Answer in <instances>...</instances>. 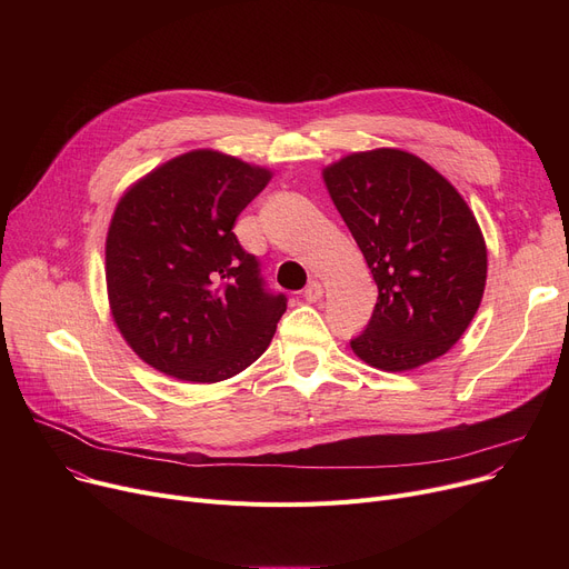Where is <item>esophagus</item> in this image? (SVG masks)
I'll list each match as a JSON object with an SVG mask.
<instances>
[{"label": "esophagus", "instance_id": "34e87169", "mask_svg": "<svg viewBox=\"0 0 569 569\" xmlns=\"http://www.w3.org/2000/svg\"><path fill=\"white\" fill-rule=\"evenodd\" d=\"M305 300L311 302V305H316V302L322 300V286H320L318 281H311V283L305 288Z\"/></svg>", "mask_w": 569, "mask_h": 569}]
</instances>
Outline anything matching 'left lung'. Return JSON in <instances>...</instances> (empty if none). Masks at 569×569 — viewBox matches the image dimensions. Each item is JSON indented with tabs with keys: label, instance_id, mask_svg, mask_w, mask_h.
Returning a JSON list of instances; mask_svg holds the SVG:
<instances>
[{
	"label": "left lung",
	"instance_id": "8db88e82",
	"mask_svg": "<svg viewBox=\"0 0 569 569\" xmlns=\"http://www.w3.org/2000/svg\"><path fill=\"white\" fill-rule=\"evenodd\" d=\"M378 286L352 352L380 371L438 360L468 330L487 283V244L461 193L403 149L355 152L322 170Z\"/></svg>",
	"mask_w": 569,
	"mask_h": 569
}]
</instances>
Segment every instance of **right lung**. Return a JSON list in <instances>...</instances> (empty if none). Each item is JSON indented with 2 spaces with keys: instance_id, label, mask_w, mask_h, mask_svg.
I'll return each instance as SVG.
<instances>
[{
  "instance_id": "right-lung-1",
  "label": "right lung",
  "mask_w": 569,
  "mask_h": 569,
  "mask_svg": "<svg viewBox=\"0 0 569 569\" xmlns=\"http://www.w3.org/2000/svg\"><path fill=\"white\" fill-rule=\"evenodd\" d=\"M272 172L193 149L119 198L106 237V286L119 335L142 362L187 382L251 367L286 311L264 290L232 226Z\"/></svg>"
}]
</instances>
